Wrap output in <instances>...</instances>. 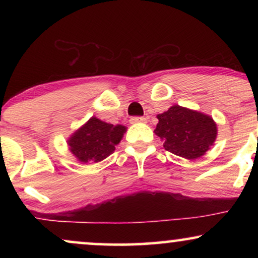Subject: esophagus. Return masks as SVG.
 <instances>
[{
    "mask_svg": "<svg viewBox=\"0 0 258 258\" xmlns=\"http://www.w3.org/2000/svg\"><path fill=\"white\" fill-rule=\"evenodd\" d=\"M130 122L132 123H147V118L146 117H141V116H139V117H132L130 118Z\"/></svg>",
    "mask_w": 258,
    "mask_h": 258,
    "instance_id": "34e87169",
    "label": "esophagus"
}]
</instances>
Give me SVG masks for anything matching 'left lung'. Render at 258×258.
<instances>
[{
  "label": "left lung",
  "instance_id": "8db88e82",
  "mask_svg": "<svg viewBox=\"0 0 258 258\" xmlns=\"http://www.w3.org/2000/svg\"><path fill=\"white\" fill-rule=\"evenodd\" d=\"M157 118L154 133L163 141L164 149L186 160L202 157L216 141V122L203 112L175 104Z\"/></svg>",
  "mask_w": 258,
  "mask_h": 258
}]
</instances>
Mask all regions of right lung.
<instances>
[{
    "label": "right lung",
    "instance_id": "1",
    "mask_svg": "<svg viewBox=\"0 0 258 258\" xmlns=\"http://www.w3.org/2000/svg\"><path fill=\"white\" fill-rule=\"evenodd\" d=\"M125 132L124 125L110 124L93 116L70 135L67 143L81 163H98L114 153Z\"/></svg>",
    "mask_w": 258,
    "mask_h": 258
}]
</instances>
